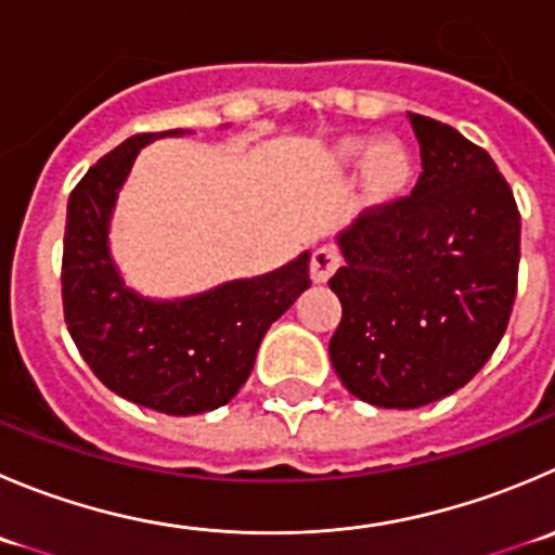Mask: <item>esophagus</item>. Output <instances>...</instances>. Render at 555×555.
I'll return each mask as SVG.
<instances>
[{"label":"esophagus","mask_w":555,"mask_h":555,"mask_svg":"<svg viewBox=\"0 0 555 555\" xmlns=\"http://www.w3.org/2000/svg\"><path fill=\"white\" fill-rule=\"evenodd\" d=\"M336 268H338V255L331 249V246H320V249L311 255L309 271H311V279H314V284H325L327 279L336 273Z\"/></svg>","instance_id":"34e87169"}]
</instances>
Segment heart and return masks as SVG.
Returning a JSON list of instances; mask_svg holds the SVG:
<instances>
[{
    "mask_svg": "<svg viewBox=\"0 0 555 555\" xmlns=\"http://www.w3.org/2000/svg\"><path fill=\"white\" fill-rule=\"evenodd\" d=\"M338 159L349 168H365L369 192L379 201L401 195L412 181V154L398 141H385L376 146L369 138H347L338 146Z\"/></svg>",
    "mask_w": 555,
    "mask_h": 555,
    "instance_id": "heart-1",
    "label": "heart"
}]
</instances>
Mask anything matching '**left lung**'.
Returning a JSON list of instances; mask_svg holds the SVG:
<instances>
[{"label": "left lung", "instance_id": "left-lung-1", "mask_svg": "<svg viewBox=\"0 0 555 555\" xmlns=\"http://www.w3.org/2000/svg\"><path fill=\"white\" fill-rule=\"evenodd\" d=\"M423 173L412 195L338 233L341 322L331 363L360 401L417 409L464 387L502 341L518 293L520 214L486 149L409 113Z\"/></svg>", "mask_w": 555, "mask_h": 555}]
</instances>
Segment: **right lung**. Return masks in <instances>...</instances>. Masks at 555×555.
<instances>
[{"label":"right lung","mask_w":555,"mask_h":555,"mask_svg":"<svg viewBox=\"0 0 555 555\" xmlns=\"http://www.w3.org/2000/svg\"><path fill=\"white\" fill-rule=\"evenodd\" d=\"M165 134H132L78 181L62 257L64 322L96 379L141 406L201 414L224 406L251 374L268 327L309 289V251L208 293L152 300L124 284L107 246L113 206L134 157Z\"/></svg>","instance_id":"1"}]
</instances>
